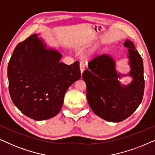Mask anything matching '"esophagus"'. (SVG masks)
Here are the masks:
<instances>
[{"instance_id": "esophagus-1", "label": "esophagus", "mask_w": 155, "mask_h": 155, "mask_svg": "<svg viewBox=\"0 0 155 155\" xmlns=\"http://www.w3.org/2000/svg\"><path fill=\"white\" fill-rule=\"evenodd\" d=\"M84 69H85V65H84L83 63H80V72H81V74H82V73H83Z\"/></svg>"}]
</instances>
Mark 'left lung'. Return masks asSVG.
I'll list each match as a JSON object with an SVG mask.
<instances>
[{
	"mask_svg": "<svg viewBox=\"0 0 155 155\" xmlns=\"http://www.w3.org/2000/svg\"><path fill=\"white\" fill-rule=\"evenodd\" d=\"M128 49L133 80L128 85L120 84V75L116 69L114 58L108 54L95 57L88 63L89 69L82 73L86 83L87 99L93 112L107 121L120 122L128 118L140 104L145 80L143 61L134 44L126 39L124 44Z\"/></svg>",
	"mask_w": 155,
	"mask_h": 155,
	"instance_id": "8db88e82",
	"label": "left lung"
}]
</instances>
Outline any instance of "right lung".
<instances>
[{
  "mask_svg": "<svg viewBox=\"0 0 155 155\" xmlns=\"http://www.w3.org/2000/svg\"><path fill=\"white\" fill-rule=\"evenodd\" d=\"M31 35L19 43L8 66L12 102L25 116L36 120L49 119L61 111L64 95L81 78L79 62L61 63L62 55Z\"/></svg>",
  "mask_w": 155,
  "mask_h": 155,
  "instance_id": "obj_1",
  "label": "right lung"
}]
</instances>
